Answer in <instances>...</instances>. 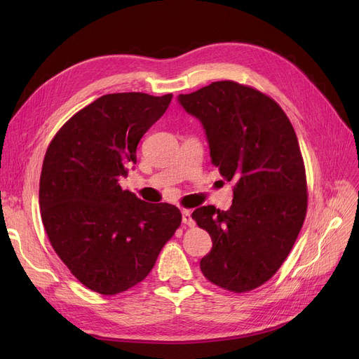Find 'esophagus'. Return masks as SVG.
Instances as JSON below:
<instances>
[{
    "instance_id": "obj_1",
    "label": "esophagus",
    "mask_w": 359,
    "mask_h": 359,
    "mask_svg": "<svg viewBox=\"0 0 359 359\" xmlns=\"http://www.w3.org/2000/svg\"><path fill=\"white\" fill-rule=\"evenodd\" d=\"M182 221H183L184 225H187V227H194V225H195V221L192 219L189 210H183L182 211Z\"/></svg>"
}]
</instances>
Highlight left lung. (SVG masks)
<instances>
[{
    "mask_svg": "<svg viewBox=\"0 0 359 359\" xmlns=\"http://www.w3.org/2000/svg\"><path fill=\"white\" fill-rule=\"evenodd\" d=\"M179 103L202 122L219 175L236 182L229 211L208 205L192 214L212 238L201 271L222 290L252 291L276 273L306 219V167L295 130L273 99L230 80L180 94Z\"/></svg>",
    "mask_w": 359,
    "mask_h": 359,
    "instance_id": "obj_1",
    "label": "left lung"
}]
</instances>
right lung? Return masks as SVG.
I'll return each instance as SVG.
<instances>
[{
    "label": "right lung",
    "instance_id": "right-lung-1",
    "mask_svg": "<svg viewBox=\"0 0 359 359\" xmlns=\"http://www.w3.org/2000/svg\"><path fill=\"white\" fill-rule=\"evenodd\" d=\"M172 97L106 94L68 119L46 149L42 222L56 255L91 291L115 295L140 284L180 227L175 205L144 202L119 184Z\"/></svg>",
    "mask_w": 359,
    "mask_h": 359
}]
</instances>
